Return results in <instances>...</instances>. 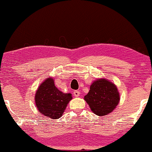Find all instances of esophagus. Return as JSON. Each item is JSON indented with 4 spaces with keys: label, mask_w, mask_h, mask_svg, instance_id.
Wrapping results in <instances>:
<instances>
[{
    "label": "esophagus",
    "mask_w": 152,
    "mask_h": 152,
    "mask_svg": "<svg viewBox=\"0 0 152 152\" xmlns=\"http://www.w3.org/2000/svg\"><path fill=\"white\" fill-rule=\"evenodd\" d=\"M73 94H74V96H75V97H78V96H80V91H75L74 93H73Z\"/></svg>",
    "instance_id": "esophagus-1"
}]
</instances>
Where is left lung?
<instances>
[{"instance_id": "left-lung-1", "label": "left lung", "mask_w": 152, "mask_h": 152, "mask_svg": "<svg viewBox=\"0 0 152 152\" xmlns=\"http://www.w3.org/2000/svg\"><path fill=\"white\" fill-rule=\"evenodd\" d=\"M120 99V93L116 85L106 78H99L94 81L89 92L84 96V100L91 111L100 117L113 112Z\"/></svg>"}]
</instances>
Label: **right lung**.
<instances>
[{"instance_id": "add662e5", "label": "right lung", "mask_w": 152, "mask_h": 152, "mask_svg": "<svg viewBox=\"0 0 152 152\" xmlns=\"http://www.w3.org/2000/svg\"><path fill=\"white\" fill-rule=\"evenodd\" d=\"M72 99L71 94H64L55 86L53 77H47L37 88L35 102L37 110L48 118L58 119L63 115Z\"/></svg>"}]
</instances>
